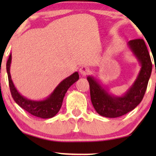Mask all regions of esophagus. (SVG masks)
<instances>
[{"mask_svg": "<svg viewBox=\"0 0 156 156\" xmlns=\"http://www.w3.org/2000/svg\"><path fill=\"white\" fill-rule=\"evenodd\" d=\"M89 72V68L86 66H83L79 69V73L81 76H86Z\"/></svg>", "mask_w": 156, "mask_h": 156, "instance_id": "34e87169", "label": "esophagus"}]
</instances>
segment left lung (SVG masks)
I'll return each mask as SVG.
<instances>
[{
	"mask_svg": "<svg viewBox=\"0 0 156 156\" xmlns=\"http://www.w3.org/2000/svg\"><path fill=\"white\" fill-rule=\"evenodd\" d=\"M127 45L139 62L140 70L133 84L124 94L114 95L96 77L88 76L87 78L93 106L103 117H119L130 112L141 103L146 92L153 65L145 42L142 39H136L130 40Z\"/></svg>",
	"mask_w": 156,
	"mask_h": 156,
	"instance_id": "left-lung-1",
	"label": "left lung"
}]
</instances>
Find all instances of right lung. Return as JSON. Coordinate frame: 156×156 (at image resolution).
I'll return each mask as SVG.
<instances>
[{
  "instance_id": "right-lung-1",
  "label": "right lung",
  "mask_w": 156,
  "mask_h": 156,
  "mask_svg": "<svg viewBox=\"0 0 156 156\" xmlns=\"http://www.w3.org/2000/svg\"><path fill=\"white\" fill-rule=\"evenodd\" d=\"M12 63V53H10L6 63V71L8 74L9 83L12 98L17 105L25 111L35 117L49 119L56 115L62 107V102L68 89L79 79L78 72H75L65 79L60 82L54 90L43 100H31L26 98L18 92L12 80L10 67Z\"/></svg>"
}]
</instances>
